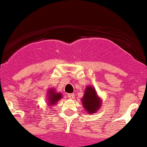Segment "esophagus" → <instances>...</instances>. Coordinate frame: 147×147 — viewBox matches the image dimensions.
Segmentation results:
<instances>
[{
	"label": "esophagus",
	"mask_w": 147,
	"mask_h": 147,
	"mask_svg": "<svg viewBox=\"0 0 147 147\" xmlns=\"http://www.w3.org/2000/svg\"><path fill=\"white\" fill-rule=\"evenodd\" d=\"M67 97L70 99H74L75 98V95L74 93H70L67 95Z\"/></svg>",
	"instance_id": "esophagus-1"
}]
</instances>
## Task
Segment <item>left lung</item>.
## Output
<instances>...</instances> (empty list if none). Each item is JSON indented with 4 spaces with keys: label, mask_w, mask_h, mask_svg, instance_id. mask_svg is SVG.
<instances>
[{
    "label": "left lung",
    "mask_w": 147,
    "mask_h": 147,
    "mask_svg": "<svg viewBox=\"0 0 147 147\" xmlns=\"http://www.w3.org/2000/svg\"><path fill=\"white\" fill-rule=\"evenodd\" d=\"M83 108L89 114L96 113L102 105V101L98 97L96 89L91 86H87L86 88L84 96L82 98Z\"/></svg>",
    "instance_id": "obj_1"
}]
</instances>
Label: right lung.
<instances>
[{"instance_id": "right-lung-1", "label": "right lung", "mask_w": 147, "mask_h": 147, "mask_svg": "<svg viewBox=\"0 0 147 147\" xmlns=\"http://www.w3.org/2000/svg\"><path fill=\"white\" fill-rule=\"evenodd\" d=\"M62 98V95L60 92H56L54 89H51L48 91V102L49 105H53L57 103Z\"/></svg>"}]
</instances>
